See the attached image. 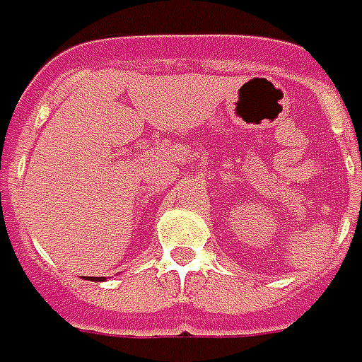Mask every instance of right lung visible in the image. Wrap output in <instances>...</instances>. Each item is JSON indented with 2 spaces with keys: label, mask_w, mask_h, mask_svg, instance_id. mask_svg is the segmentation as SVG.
Returning a JSON list of instances; mask_svg holds the SVG:
<instances>
[{
  "label": "right lung",
  "mask_w": 362,
  "mask_h": 362,
  "mask_svg": "<svg viewBox=\"0 0 362 362\" xmlns=\"http://www.w3.org/2000/svg\"><path fill=\"white\" fill-rule=\"evenodd\" d=\"M89 279H91V281H105L103 276H89Z\"/></svg>",
  "instance_id": "right-lung-1"
}]
</instances>
